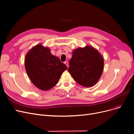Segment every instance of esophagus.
<instances>
[{"mask_svg":"<svg viewBox=\"0 0 134 134\" xmlns=\"http://www.w3.org/2000/svg\"><path fill=\"white\" fill-rule=\"evenodd\" d=\"M64 63H65V65L67 66V67H68V62L67 61H65V62H64Z\"/></svg>","mask_w":134,"mask_h":134,"instance_id":"34e87169","label":"esophagus"}]
</instances>
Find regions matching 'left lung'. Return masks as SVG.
Segmentation results:
<instances>
[{
  "label": "left lung",
  "instance_id": "8db88e82",
  "mask_svg": "<svg viewBox=\"0 0 134 134\" xmlns=\"http://www.w3.org/2000/svg\"><path fill=\"white\" fill-rule=\"evenodd\" d=\"M69 63L68 72L77 83L85 87L94 85L103 72V58L90 46L75 49Z\"/></svg>",
  "mask_w": 134,
  "mask_h": 134
}]
</instances>
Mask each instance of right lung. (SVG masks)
Masks as SVG:
<instances>
[{"label": "right lung", "instance_id": "add662e5", "mask_svg": "<svg viewBox=\"0 0 134 134\" xmlns=\"http://www.w3.org/2000/svg\"><path fill=\"white\" fill-rule=\"evenodd\" d=\"M25 68L33 84L42 90H48L56 85L62 73L67 68L59 57L51 54L48 48L37 45L26 56Z\"/></svg>", "mask_w": 134, "mask_h": 134}]
</instances>
